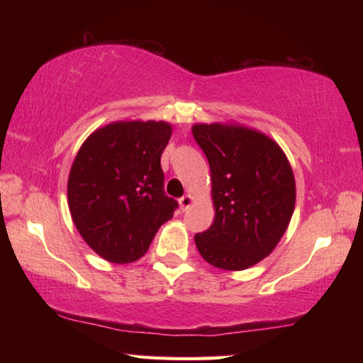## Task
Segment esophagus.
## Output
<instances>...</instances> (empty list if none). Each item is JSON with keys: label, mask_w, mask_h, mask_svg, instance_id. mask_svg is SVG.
I'll use <instances>...</instances> for the list:
<instances>
[{"label": "esophagus", "mask_w": 363, "mask_h": 363, "mask_svg": "<svg viewBox=\"0 0 363 363\" xmlns=\"http://www.w3.org/2000/svg\"><path fill=\"white\" fill-rule=\"evenodd\" d=\"M179 205H181V210L186 211L187 208H190V206L194 205V196L190 195V194L181 196V199H179Z\"/></svg>", "instance_id": "esophagus-1"}]
</instances>
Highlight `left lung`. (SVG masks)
Here are the masks:
<instances>
[{
    "label": "left lung",
    "mask_w": 363,
    "mask_h": 363,
    "mask_svg": "<svg viewBox=\"0 0 363 363\" xmlns=\"http://www.w3.org/2000/svg\"><path fill=\"white\" fill-rule=\"evenodd\" d=\"M196 144L211 171L214 220L196 233L211 266L245 270L269 256L290 224L296 184L291 164L267 134L238 123H196Z\"/></svg>",
    "instance_id": "8db88e82"
}]
</instances>
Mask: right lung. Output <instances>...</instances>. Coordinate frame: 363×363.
<instances>
[{"mask_svg": "<svg viewBox=\"0 0 363 363\" xmlns=\"http://www.w3.org/2000/svg\"><path fill=\"white\" fill-rule=\"evenodd\" d=\"M173 128L167 121H113L89 134L73 160L67 196L79 235L104 259L143 257L174 199L164 195L160 158Z\"/></svg>", "mask_w": 363, "mask_h": 363, "instance_id": "right-lung-1", "label": "right lung"}]
</instances>
